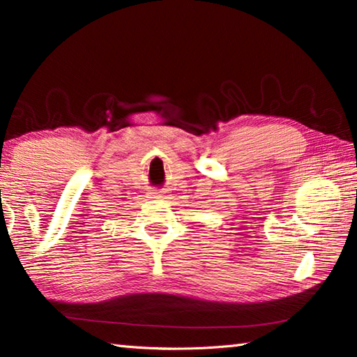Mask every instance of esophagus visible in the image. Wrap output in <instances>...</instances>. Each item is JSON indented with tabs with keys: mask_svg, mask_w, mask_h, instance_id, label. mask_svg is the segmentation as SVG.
<instances>
[{
	"mask_svg": "<svg viewBox=\"0 0 357 357\" xmlns=\"http://www.w3.org/2000/svg\"><path fill=\"white\" fill-rule=\"evenodd\" d=\"M153 198H164V195H162V193H159V192H155L154 195H153Z\"/></svg>",
	"mask_w": 357,
	"mask_h": 357,
	"instance_id": "1",
	"label": "esophagus"
}]
</instances>
